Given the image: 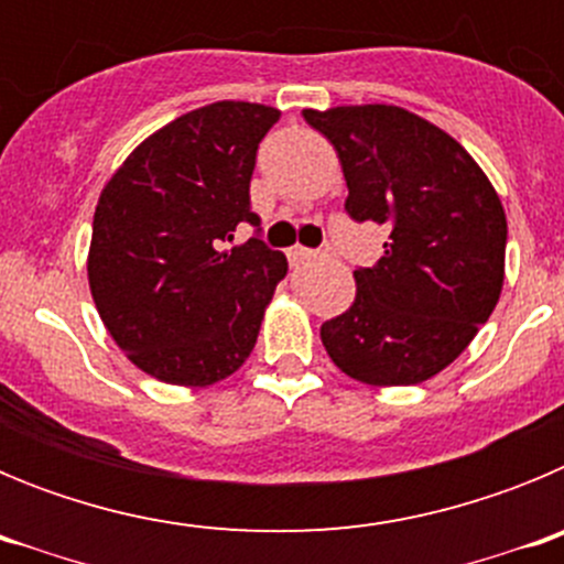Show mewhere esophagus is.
<instances>
[{
	"label": "esophagus",
	"instance_id": "esophagus-1",
	"mask_svg": "<svg viewBox=\"0 0 564 564\" xmlns=\"http://www.w3.org/2000/svg\"><path fill=\"white\" fill-rule=\"evenodd\" d=\"M288 259H291V265H302V262H313V259H322V253L311 251V248L293 246L291 251H288Z\"/></svg>",
	"mask_w": 564,
	"mask_h": 564
}]
</instances>
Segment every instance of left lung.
<instances>
[{"label":"left lung","instance_id":"1","mask_svg":"<svg viewBox=\"0 0 564 564\" xmlns=\"http://www.w3.org/2000/svg\"><path fill=\"white\" fill-rule=\"evenodd\" d=\"M333 143L352 220L390 226L358 268L356 302L322 325L338 370L410 387L449 367L486 325L506 279V212L475 158L441 127L390 104L305 109Z\"/></svg>","mask_w":564,"mask_h":564}]
</instances>
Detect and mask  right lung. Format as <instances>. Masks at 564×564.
Masks as SVG:
<instances>
[{"label":"right lung","mask_w":564,"mask_h":564,"mask_svg":"<svg viewBox=\"0 0 564 564\" xmlns=\"http://www.w3.org/2000/svg\"><path fill=\"white\" fill-rule=\"evenodd\" d=\"M276 121L265 104L192 109L149 134L98 197L93 302L129 361L158 381L208 387L251 356L288 259L259 237L228 242L239 223L259 226L248 188Z\"/></svg>","instance_id":"add662e5"}]
</instances>
